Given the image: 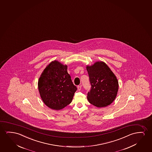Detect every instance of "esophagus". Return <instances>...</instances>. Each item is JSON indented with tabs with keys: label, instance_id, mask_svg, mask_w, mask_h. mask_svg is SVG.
Here are the masks:
<instances>
[{
	"label": "esophagus",
	"instance_id": "esophagus-1",
	"mask_svg": "<svg viewBox=\"0 0 152 152\" xmlns=\"http://www.w3.org/2000/svg\"><path fill=\"white\" fill-rule=\"evenodd\" d=\"M77 90L78 91H80V90H81V86H77Z\"/></svg>",
	"mask_w": 152,
	"mask_h": 152
}]
</instances>
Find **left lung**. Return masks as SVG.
<instances>
[{
    "label": "left lung",
    "mask_w": 152,
    "mask_h": 152,
    "mask_svg": "<svg viewBox=\"0 0 152 152\" xmlns=\"http://www.w3.org/2000/svg\"><path fill=\"white\" fill-rule=\"evenodd\" d=\"M91 90L88 101L97 107H106L113 103L117 94L118 82L115 75L104 62H96L87 66Z\"/></svg>",
    "instance_id": "obj_1"
}]
</instances>
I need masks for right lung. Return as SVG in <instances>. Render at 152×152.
<instances>
[{
    "instance_id": "obj_1",
    "label": "right lung",
    "mask_w": 152,
    "mask_h": 152,
    "mask_svg": "<svg viewBox=\"0 0 152 152\" xmlns=\"http://www.w3.org/2000/svg\"><path fill=\"white\" fill-rule=\"evenodd\" d=\"M41 98L45 105L60 110L70 104L77 88L67 72V66L55 60L43 71L38 82Z\"/></svg>"
}]
</instances>
